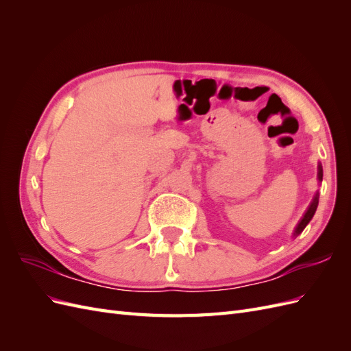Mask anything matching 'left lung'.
<instances>
[{"mask_svg": "<svg viewBox=\"0 0 351 351\" xmlns=\"http://www.w3.org/2000/svg\"><path fill=\"white\" fill-rule=\"evenodd\" d=\"M322 176H324V174H322V167L319 165V171H317V178H319L321 182H322ZM317 204H319V195H316V196L313 197V202L311 204L309 209L306 210V214H304L303 219L299 222V226H297V228H295V234H300V232L304 230V227H306L307 224H309V221H311L312 217L315 215Z\"/></svg>", "mask_w": 351, "mask_h": 351, "instance_id": "obj_1", "label": "left lung"}]
</instances>
